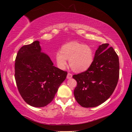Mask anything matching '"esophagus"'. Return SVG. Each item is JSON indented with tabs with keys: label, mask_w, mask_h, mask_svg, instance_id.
Listing matches in <instances>:
<instances>
[{
	"label": "esophagus",
	"mask_w": 132,
	"mask_h": 132,
	"mask_svg": "<svg viewBox=\"0 0 132 132\" xmlns=\"http://www.w3.org/2000/svg\"><path fill=\"white\" fill-rule=\"evenodd\" d=\"M72 77V75L71 74V73H68V75H67V79H71V78Z\"/></svg>",
	"instance_id": "1"
}]
</instances>
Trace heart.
Returning <instances> with one entry per match:
<instances>
[{"label":"heart","instance_id":"heart-1","mask_svg":"<svg viewBox=\"0 0 132 132\" xmlns=\"http://www.w3.org/2000/svg\"><path fill=\"white\" fill-rule=\"evenodd\" d=\"M55 59L58 67L64 69L69 60V65L76 72H82L87 70L94 59L93 51L86 45L77 42H71L62 47V51H57Z\"/></svg>","mask_w":132,"mask_h":132}]
</instances>
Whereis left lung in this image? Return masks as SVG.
Returning a JSON list of instances; mask_svg holds the SVG:
<instances>
[{"mask_svg":"<svg viewBox=\"0 0 132 132\" xmlns=\"http://www.w3.org/2000/svg\"><path fill=\"white\" fill-rule=\"evenodd\" d=\"M119 77V57L108 44L100 45L87 70L73 76L76 80L75 99L84 108L97 106L112 94Z\"/></svg>","mask_w":132,"mask_h":132,"instance_id":"left-lung-1","label":"left lung"}]
</instances>
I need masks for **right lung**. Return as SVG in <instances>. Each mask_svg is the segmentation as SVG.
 <instances>
[{
	"instance_id": "obj_1",
	"label": "right lung",
	"mask_w": 132,
	"mask_h": 132,
	"mask_svg": "<svg viewBox=\"0 0 132 132\" xmlns=\"http://www.w3.org/2000/svg\"><path fill=\"white\" fill-rule=\"evenodd\" d=\"M15 80L23 99L30 105L44 107L52 101L68 72L53 66L38 41L20 49L15 61Z\"/></svg>"
}]
</instances>
